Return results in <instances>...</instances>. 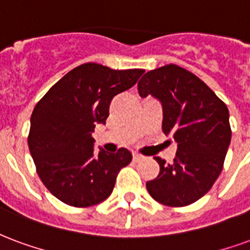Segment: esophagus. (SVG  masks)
I'll return each instance as SVG.
<instances>
[{"label": "esophagus", "mask_w": 250, "mask_h": 250, "mask_svg": "<svg viewBox=\"0 0 250 250\" xmlns=\"http://www.w3.org/2000/svg\"><path fill=\"white\" fill-rule=\"evenodd\" d=\"M132 156H134V160L135 162H140V160H143V155H140L138 152H132Z\"/></svg>", "instance_id": "34e87169"}]
</instances>
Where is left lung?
I'll list each match as a JSON object with an SVG mask.
<instances>
[{
    "label": "left lung",
    "instance_id": "1",
    "mask_svg": "<svg viewBox=\"0 0 250 250\" xmlns=\"http://www.w3.org/2000/svg\"><path fill=\"white\" fill-rule=\"evenodd\" d=\"M163 108V132L177 144L171 164L156 158L160 172L147 182L149 195L169 207L195 203L209 191L223 169L230 144L229 111L201 79L176 64L151 70L138 83Z\"/></svg>",
    "mask_w": 250,
    "mask_h": 250
}]
</instances>
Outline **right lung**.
Segmentation results:
<instances>
[{
    "mask_svg": "<svg viewBox=\"0 0 250 250\" xmlns=\"http://www.w3.org/2000/svg\"><path fill=\"white\" fill-rule=\"evenodd\" d=\"M144 70L84 63L68 71L41 99L30 118L29 149L41 180L58 200L91 207L111 195L132 153L95 151L92 131L106 125L112 98L138 82Z\"/></svg>",
    "mask_w": 250,
    "mask_h": 250,
    "instance_id": "1",
    "label": "right lung"
}]
</instances>
